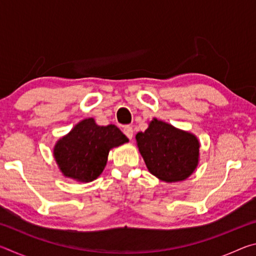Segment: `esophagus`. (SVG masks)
<instances>
[{
	"instance_id": "esophagus-1",
	"label": "esophagus",
	"mask_w": 256,
	"mask_h": 256,
	"mask_svg": "<svg viewBox=\"0 0 256 256\" xmlns=\"http://www.w3.org/2000/svg\"><path fill=\"white\" fill-rule=\"evenodd\" d=\"M123 133L130 138V140H132V138H133V128H132V126H128H128H124Z\"/></svg>"
}]
</instances>
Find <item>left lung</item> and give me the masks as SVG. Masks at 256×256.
<instances>
[{"label":"left lung","instance_id":"left-lung-1","mask_svg":"<svg viewBox=\"0 0 256 256\" xmlns=\"http://www.w3.org/2000/svg\"><path fill=\"white\" fill-rule=\"evenodd\" d=\"M136 138L149 172L159 180H183L196 168L200 144L193 134L154 118Z\"/></svg>","mask_w":256,"mask_h":256}]
</instances>
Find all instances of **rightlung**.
<instances>
[{
    "mask_svg": "<svg viewBox=\"0 0 256 256\" xmlns=\"http://www.w3.org/2000/svg\"><path fill=\"white\" fill-rule=\"evenodd\" d=\"M128 141L115 125L99 126L92 118H86L58 140L54 157L64 176L92 182L102 172L110 150Z\"/></svg>",
    "mask_w": 256,
    "mask_h": 256,
    "instance_id": "1",
    "label": "right lung"
}]
</instances>
